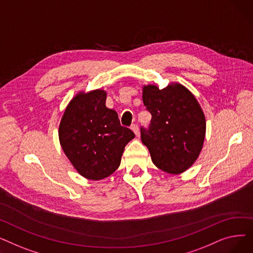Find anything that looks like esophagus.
<instances>
[{"instance_id":"obj_1","label":"esophagus","mask_w":253,"mask_h":253,"mask_svg":"<svg viewBox=\"0 0 253 253\" xmlns=\"http://www.w3.org/2000/svg\"><path fill=\"white\" fill-rule=\"evenodd\" d=\"M131 130L134 132V134H135L136 136H138V135H139V128H138V126H137V125H135V124L131 125Z\"/></svg>"}]
</instances>
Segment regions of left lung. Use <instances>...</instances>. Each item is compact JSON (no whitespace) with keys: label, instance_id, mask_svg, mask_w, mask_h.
Listing matches in <instances>:
<instances>
[{"label":"left lung","instance_id":"1","mask_svg":"<svg viewBox=\"0 0 253 253\" xmlns=\"http://www.w3.org/2000/svg\"><path fill=\"white\" fill-rule=\"evenodd\" d=\"M142 100L152 114L149 129L141 128V141L153 163L164 172L179 174L188 170L203 148L206 120L193 93L180 83L142 87Z\"/></svg>","mask_w":253,"mask_h":253}]
</instances>
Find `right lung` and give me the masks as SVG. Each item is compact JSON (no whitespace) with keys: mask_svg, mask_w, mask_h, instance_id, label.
Returning <instances> with one entry per match:
<instances>
[{"mask_svg":"<svg viewBox=\"0 0 253 253\" xmlns=\"http://www.w3.org/2000/svg\"><path fill=\"white\" fill-rule=\"evenodd\" d=\"M102 89L80 91L66 106L59 123L61 148L83 177L100 180L121 163L125 145L135 137L120 124L116 111L105 106Z\"/></svg>","mask_w":253,"mask_h":253,"instance_id":"1","label":"right lung"}]
</instances>
